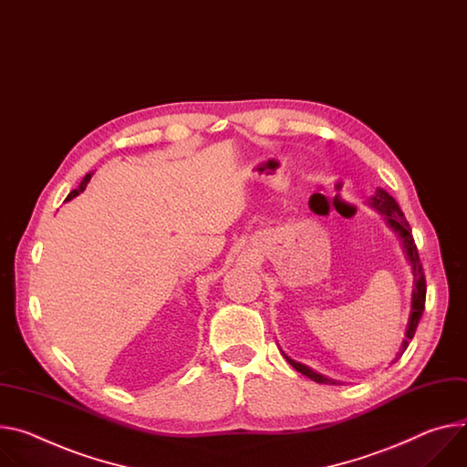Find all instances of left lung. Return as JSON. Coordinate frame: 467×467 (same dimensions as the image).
Returning <instances> with one entry per match:
<instances>
[{
	"mask_svg": "<svg viewBox=\"0 0 467 467\" xmlns=\"http://www.w3.org/2000/svg\"><path fill=\"white\" fill-rule=\"evenodd\" d=\"M368 204L372 208H376L378 212H381V214L386 216L388 220V225L399 233L400 240H402V245H404V251L408 255V261L411 265V270H413V292H411V311H410V320H408V327H406V335H404V341H402V347H400V352H399V358L404 354V350L408 348L410 341L415 335V329H417V324L422 317V311H425V298H427V281H425V272H422V265L419 261V253H417V245L413 242V236H411V229H410V223L406 222L404 214L400 206L397 204V201L386 192L378 188L376 193L372 195V199L368 201ZM285 356V354H283ZM286 358V356H285ZM397 358V359H399ZM286 361L298 370L302 372L304 376L311 378L313 381H317V384H331V386H337L338 381L335 379H329L315 370H311L309 367L294 361L290 358H286Z\"/></svg>",
	"mask_w": 467,
	"mask_h": 467,
	"instance_id": "1",
	"label": "left lung"
}]
</instances>
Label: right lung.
<instances>
[{
    "instance_id": "right-lung-1",
    "label": "right lung",
    "mask_w": 467,
    "mask_h": 467,
    "mask_svg": "<svg viewBox=\"0 0 467 467\" xmlns=\"http://www.w3.org/2000/svg\"><path fill=\"white\" fill-rule=\"evenodd\" d=\"M89 179H91V175H86V179L81 181V184H79V188H76V190H72L70 193H68V197H67V201H70V199H74L76 195H79L83 190H86V186H88V182H89Z\"/></svg>"
}]
</instances>
